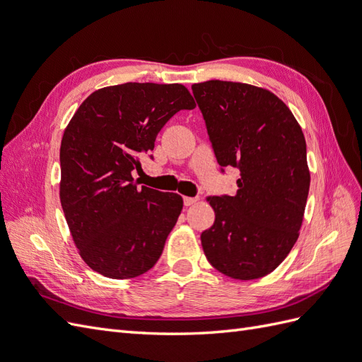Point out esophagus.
<instances>
[{"label":"esophagus","mask_w":362,"mask_h":362,"mask_svg":"<svg viewBox=\"0 0 362 362\" xmlns=\"http://www.w3.org/2000/svg\"><path fill=\"white\" fill-rule=\"evenodd\" d=\"M196 202H198V198H189V196H184V205L185 206H190Z\"/></svg>","instance_id":"esophagus-1"}]
</instances>
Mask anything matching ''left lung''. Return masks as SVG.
Instances as JSON below:
<instances>
[{
	"instance_id": "8db88e82",
	"label": "left lung",
	"mask_w": 362,
	"mask_h": 362,
	"mask_svg": "<svg viewBox=\"0 0 362 362\" xmlns=\"http://www.w3.org/2000/svg\"><path fill=\"white\" fill-rule=\"evenodd\" d=\"M217 163L240 169L234 196H208L216 218L201 234L210 264L233 279L269 275L302 226L310 169L302 128L262 87L210 80L192 86Z\"/></svg>"
}]
</instances>
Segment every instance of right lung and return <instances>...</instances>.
Returning <instances> with one entry per match:
<instances>
[{"mask_svg": "<svg viewBox=\"0 0 362 362\" xmlns=\"http://www.w3.org/2000/svg\"><path fill=\"white\" fill-rule=\"evenodd\" d=\"M194 100L182 84L125 83L86 98L60 146V202L92 270L131 279L156 266L182 210L177 193L137 187L133 170L160 129Z\"/></svg>", "mask_w": 362, "mask_h": 362, "instance_id": "right-lung-1", "label": "right lung"}]
</instances>
